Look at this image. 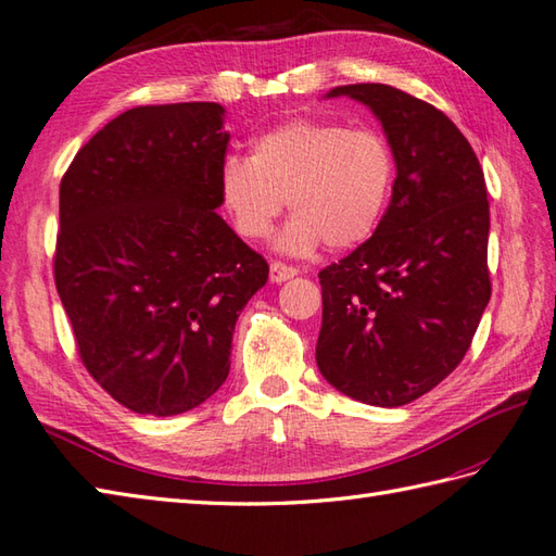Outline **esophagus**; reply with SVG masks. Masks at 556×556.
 I'll return each instance as SVG.
<instances>
[{
  "label": "esophagus",
  "instance_id": "34e87169",
  "mask_svg": "<svg viewBox=\"0 0 556 556\" xmlns=\"http://www.w3.org/2000/svg\"><path fill=\"white\" fill-rule=\"evenodd\" d=\"M299 269L291 267V265H285V263H271L269 265V279L275 281V285H281V281H287L291 277H296Z\"/></svg>",
  "mask_w": 556,
  "mask_h": 556
}]
</instances>
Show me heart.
Listing matches in <instances>:
<instances>
[{"label": "heart", "instance_id": "obj_1", "mask_svg": "<svg viewBox=\"0 0 556 556\" xmlns=\"http://www.w3.org/2000/svg\"><path fill=\"white\" fill-rule=\"evenodd\" d=\"M393 180V149L376 129L291 119L260 135L250 159L224 161L219 198L248 241L271 231L287 200L293 216L275 243L301 255L323 241L332 250L368 241L383 219Z\"/></svg>", "mask_w": 556, "mask_h": 556}]
</instances>
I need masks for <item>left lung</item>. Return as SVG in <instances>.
<instances>
[{
  "label": "left lung",
  "mask_w": 556,
  "mask_h": 556,
  "mask_svg": "<svg viewBox=\"0 0 556 556\" xmlns=\"http://www.w3.org/2000/svg\"><path fill=\"white\" fill-rule=\"evenodd\" d=\"M376 119L395 156L374 236L320 271L315 362L346 397L402 407L455 371L492 296L489 202L470 141L437 108L386 84L334 86Z\"/></svg>",
  "instance_id": "8db88e82"
}]
</instances>
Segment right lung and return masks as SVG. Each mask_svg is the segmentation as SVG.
Here are the masks:
<instances>
[{"instance_id": "obj_1", "label": "right lung", "mask_w": 556, "mask_h": 556, "mask_svg": "<svg viewBox=\"0 0 556 556\" xmlns=\"http://www.w3.org/2000/svg\"><path fill=\"white\" fill-rule=\"evenodd\" d=\"M224 115L132 108L60 182L54 285L84 366L137 415H182L222 388L238 315L269 275L216 214Z\"/></svg>"}]
</instances>
